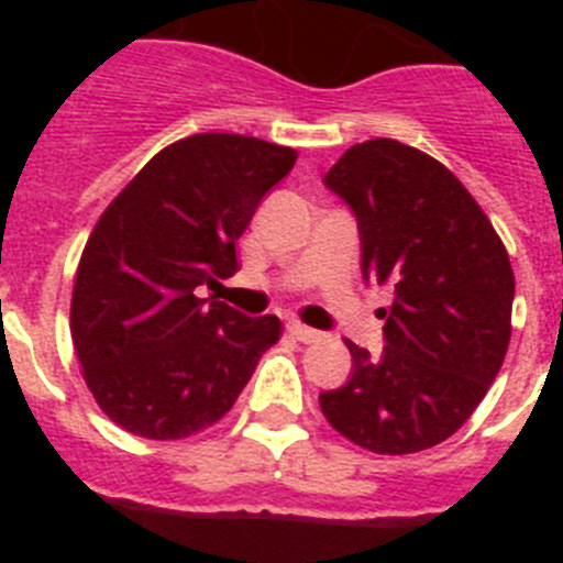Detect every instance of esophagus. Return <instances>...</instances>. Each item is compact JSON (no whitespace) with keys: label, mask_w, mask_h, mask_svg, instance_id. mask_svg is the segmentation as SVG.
<instances>
[{"label":"esophagus","mask_w":563,"mask_h":563,"mask_svg":"<svg viewBox=\"0 0 563 563\" xmlns=\"http://www.w3.org/2000/svg\"><path fill=\"white\" fill-rule=\"evenodd\" d=\"M287 330H290V335L296 338V341H301V343H318V341H324V332L312 330V327L301 324V321H290V324H287Z\"/></svg>","instance_id":"34e87169"}]
</instances>
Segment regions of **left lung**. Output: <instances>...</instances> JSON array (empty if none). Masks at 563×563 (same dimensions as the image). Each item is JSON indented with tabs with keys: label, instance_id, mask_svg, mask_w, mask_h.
I'll use <instances>...</instances> for the list:
<instances>
[{
	"label": "left lung",
	"instance_id": "1",
	"mask_svg": "<svg viewBox=\"0 0 563 563\" xmlns=\"http://www.w3.org/2000/svg\"><path fill=\"white\" fill-rule=\"evenodd\" d=\"M361 231V273L391 285L386 346L346 341L352 377L318 397L332 429L375 454L440 445L474 415L510 343L507 247L465 186L391 137L355 143L327 172Z\"/></svg>",
	"mask_w": 563,
	"mask_h": 563
}]
</instances>
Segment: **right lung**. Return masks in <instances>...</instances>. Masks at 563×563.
Returning a JSON list of instances; mask_svg holds the SVG:
<instances>
[{
	"label": "right lung",
	"mask_w": 563,
	"mask_h": 563,
	"mask_svg": "<svg viewBox=\"0 0 563 563\" xmlns=\"http://www.w3.org/2000/svg\"><path fill=\"white\" fill-rule=\"evenodd\" d=\"M290 146L202 132L157 152L107 206L76 271L69 332L103 415L146 440H186L231 411L276 316L194 296L236 273V239L296 166Z\"/></svg>",
	"instance_id": "1"
}]
</instances>
